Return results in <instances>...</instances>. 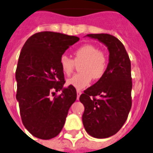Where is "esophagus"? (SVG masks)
<instances>
[{
  "label": "esophagus",
  "instance_id": "esophagus-1",
  "mask_svg": "<svg viewBox=\"0 0 153 153\" xmlns=\"http://www.w3.org/2000/svg\"><path fill=\"white\" fill-rule=\"evenodd\" d=\"M82 94V92H81V91H77V100H79V97H80V95Z\"/></svg>",
  "mask_w": 153,
  "mask_h": 153
}]
</instances>
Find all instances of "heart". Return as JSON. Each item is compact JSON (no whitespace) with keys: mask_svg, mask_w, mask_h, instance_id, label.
<instances>
[{"mask_svg":"<svg viewBox=\"0 0 153 153\" xmlns=\"http://www.w3.org/2000/svg\"><path fill=\"white\" fill-rule=\"evenodd\" d=\"M79 63L80 73L67 79V84L77 89H83L90 84L92 78L100 79L104 76L108 67V57L97 46L85 45L75 50L74 60L65 54L60 58L62 71L67 75L73 72L75 64Z\"/></svg>","mask_w":153,"mask_h":153,"instance_id":"b5f03b06","label":"heart"}]
</instances>
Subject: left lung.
<instances>
[{"instance_id":"left-lung-1","label":"left lung","mask_w":153,"mask_h":153,"mask_svg":"<svg viewBox=\"0 0 153 153\" xmlns=\"http://www.w3.org/2000/svg\"><path fill=\"white\" fill-rule=\"evenodd\" d=\"M86 36L103 43L109 53L104 76L79 97L84 105L82 123L86 131L94 138L105 139L122 128L131 110V61L123 43L115 36L108 34Z\"/></svg>"}]
</instances>
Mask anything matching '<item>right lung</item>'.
<instances>
[{
	"instance_id": "right-lung-1",
	"label": "right lung",
	"mask_w": 153,
	"mask_h": 153,
	"mask_svg": "<svg viewBox=\"0 0 153 153\" xmlns=\"http://www.w3.org/2000/svg\"><path fill=\"white\" fill-rule=\"evenodd\" d=\"M79 40L77 36L42 31L30 36L21 50L15 74L16 99L23 125L36 138L50 140L59 134L76 100L75 88L63 87L60 58ZM60 91L62 93L55 96Z\"/></svg>"
}]
</instances>
